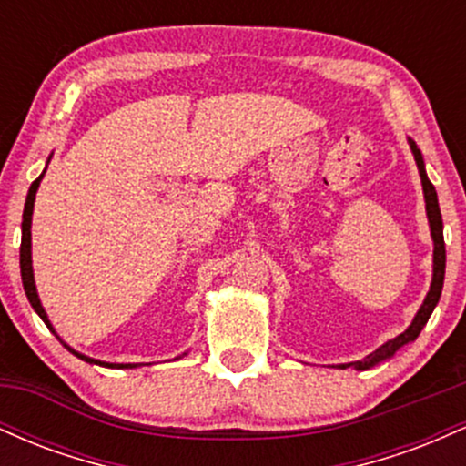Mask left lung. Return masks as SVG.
Instances as JSON below:
<instances>
[{
  "label": "left lung",
  "instance_id": "obj_1",
  "mask_svg": "<svg viewBox=\"0 0 466 466\" xmlns=\"http://www.w3.org/2000/svg\"><path fill=\"white\" fill-rule=\"evenodd\" d=\"M410 147H411V153H414L416 166H419L420 181H422V192H425L427 218H430L431 237H434V278H431L430 293H427L425 302H422V307L419 309V313H416L414 322L410 324V329L405 330V333H400L399 337H394V339H390L388 344H383L381 349L374 350L372 355H368L363 361L349 363V366L360 368V370H366V368L374 366V363L388 360V357H392L394 352L400 349V346L408 344V341H414L416 337L420 335L422 326L427 324V319H430L431 311H434V307L438 304V298H441V291H442V280H445L447 254H445V238H442V217H441V208H438V195H436L434 184H431L430 177H427V173H425V164H422V155L419 151V147H416V144L411 140H410ZM349 366H341V368H349Z\"/></svg>",
  "mask_w": 466,
  "mask_h": 466
}]
</instances>
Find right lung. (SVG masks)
<instances>
[{"label":"right lung","instance_id":"1","mask_svg":"<svg viewBox=\"0 0 466 466\" xmlns=\"http://www.w3.org/2000/svg\"><path fill=\"white\" fill-rule=\"evenodd\" d=\"M46 173V170H44ZM44 177V175H41ZM41 177H36L32 181L30 190H28V197H25V208H24V221H21V248H19V267H21V280H24V291L25 296H28V300L32 304V309H35L36 313H39V318L44 319L47 324V329H52L50 319H47V315L44 311V307H41L39 302V296H36V287H35V276H32V256H30V223H32V208H35V195H36V188H39V181ZM52 333H55V329H52ZM56 335V333H55ZM66 346V344H63ZM67 350H72L69 346H66ZM74 355L80 357V360L89 361V363H98V366H106V368H136L131 366V363H105V361H96L92 357H85V355H78L76 350H72Z\"/></svg>","mask_w":466,"mask_h":466}]
</instances>
